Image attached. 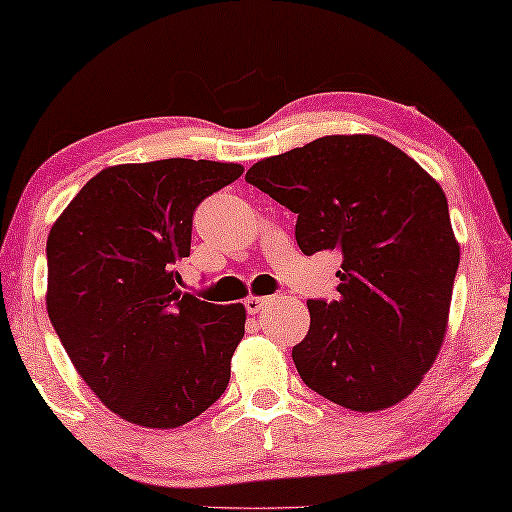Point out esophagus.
<instances>
[{"label": "esophagus", "instance_id": "esophagus-1", "mask_svg": "<svg viewBox=\"0 0 512 512\" xmlns=\"http://www.w3.org/2000/svg\"><path fill=\"white\" fill-rule=\"evenodd\" d=\"M265 297H247V301H245V308H247V313H251V315H256L258 311H261V308L265 306Z\"/></svg>", "mask_w": 512, "mask_h": 512}]
</instances>
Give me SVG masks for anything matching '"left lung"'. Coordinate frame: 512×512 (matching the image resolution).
Masks as SVG:
<instances>
[{
	"mask_svg": "<svg viewBox=\"0 0 512 512\" xmlns=\"http://www.w3.org/2000/svg\"><path fill=\"white\" fill-rule=\"evenodd\" d=\"M247 183L297 213L306 256L340 251L338 299H308L292 347L308 388L358 413L399 404L438 358L460 247L440 183L392 142L324 136L251 165Z\"/></svg>",
	"mask_w": 512,
	"mask_h": 512,
	"instance_id": "1",
	"label": "left lung"
}]
</instances>
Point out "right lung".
<instances>
[{
  "label": "right lung",
  "mask_w": 512,
  "mask_h": 512,
  "mask_svg": "<svg viewBox=\"0 0 512 512\" xmlns=\"http://www.w3.org/2000/svg\"><path fill=\"white\" fill-rule=\"evenodd\" d=\"M238 163L165 158L106 167L47 238V313L81 379L117 417L177 429L224 395L245 335L242 304L177 288L201 199Z\"/></svg>",
  "instance_id": "right-lung-1"
}]
</instances>
